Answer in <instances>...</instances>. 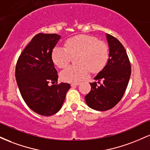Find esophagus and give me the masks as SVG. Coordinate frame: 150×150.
<instances>
[{
    "label": "esophagus",
    "mask_w": 150,
    "mask_h": 150,
    "mask_svg": "<svg viewBox=\"0 0 150 150\" xmlns=\"http://www.w3.org/2000/svg\"><path fill=\"white\" fill-rule=\"evenodd\" d=\"M79 84H80V82H75V83H72L71 86H72V87H75V86L78 85Z\"/></svg>",
    "instance_id": "obj_1"
}]
</instances>
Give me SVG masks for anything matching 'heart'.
Here are the masks:
<instances>
[{
  "instance_id": "obj_1",
  "label": "heart",
  "mask_w": 150,
  "mask_h": 150,
  "mask_svg": "<svg viewBox=\"0 0 150 150\" xmlns=\"http://www.w3.org/2000/svg\"><path fill=\"white\" fill-rule=\"evenodd\" d=\"M65 47L57 46L53 49L51 58L58 68L66 67L73 57L76 58L77 66H69L61 73V79L67 82H77L89 74V69L97 72L107 63L109 51L106 44L97 38L80 34L67 39Z\"/></svg>"
}]
</instances>
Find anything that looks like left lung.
Instances as JSON below:
<instances>
[{"label":"left lung","instance_id":"8db88e82","mask_svg":"<svg viewBox=\"0 0 150 150\" xmlns=\"http://www.w3.org/2000/svg\"><path fill=\"white\" fill-rule=\"evenodd\" d=\"M106 37L109 46L108 63L94 77L100 85L96 82L90 83L91 90L85 96L89 107L101 111L111 109L120 101L131 74V65L124 46L111 34Z\"/></svg>","mask_w":150,"mask_h":150}]
</instances>
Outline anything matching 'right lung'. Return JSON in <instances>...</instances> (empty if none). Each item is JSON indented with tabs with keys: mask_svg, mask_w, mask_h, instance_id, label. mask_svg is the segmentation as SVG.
Segmentation results:
<instances>
[{
	"mask_svg": "<svg viewBox=\"0 0 150 150\" xmlns=\"http://www.w3.org/2000/svg\"><path fill=\"white\" fill-rule=\"evenodd\" d=\"M60 38L56 34H37L20 55L15 67L22 99L32 111L42 116H52L61 109L70 87L68 83H58L51 58ZM49 82L56 84L49 86Z\"/></svg>",
	"mask_w": 150,
	"mask_h": 150,
	"instance_id": "right-lung-1",
	"label": "right lung"
}]
</instances>
